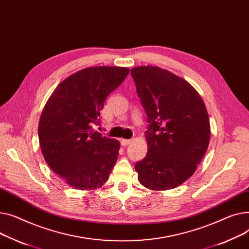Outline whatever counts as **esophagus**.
I'll return each instance as SVG.
<instances>
[{
	"label": "esophagus",
	"mask_w": 249,
	"mask_h": 249,
	"mask_svg": "<svg viewBox=\"0 0 249 249\" xmlns=\"http://www.w3.org/2000/svg\"><path fill=\"white\" fill-rule=\"evenodd\" d=\"M131 142H133L131 140H125V139H122V140H121V143H122L123 145H127V144H129Z\"/></svg>",
	"instance_id": "obj_1"
}]
</instances>
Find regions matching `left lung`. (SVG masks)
<instances>
[{
	"label": "left lung",
	"instance_id": "obj_1",
	"mask_svg": "<svg viewBox=\"0 0 249 249\" xmlns=\"http://www.w3.org/2000/svg\"><path fill=\"white\" fill-rule=\"evenodd\" d=\"M147 113L148 153L137 162L139 182L156 191L176 188L195 173L210 140L205 105L185 79L158 66L130 69Z\"/></svg>",
	"mask_w": 249,
	"mask_h": 249
}]
</instances>
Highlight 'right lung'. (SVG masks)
I'll list each match as a JSON object with an SVG mask.
<instances>
[{
    "mask_svg": "<svg viewBox=\"0 0 249 249\" xmlns=\"http://www.w3.org/2000/svg\"><path fill=\"white\" fill-rule=\"evenodd\" d=\"M128 68L95 66L64 79L47 100L39 121L42 155L51 170L77 190L104 185L118 160L121 143L94 130L107 97Z\"/></svg>",
    "mask_w": 249,
    "mask_h": 249,
    "instance_id": "add662e5",
    "label": "right lung"
}]
</instances>
